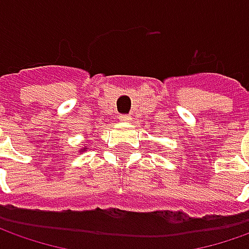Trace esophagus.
<instances>
[{
  "label": "esophagus",
  "mask_w": 249,
  "mask_h": 249,
  "mask_svg": "<svg viewBox=\"0 0 249 249\" xmlns=\"http://www.w3.org/2000/svg\"><path fill=\"white\" fill-rule=\"evenodd\" d=\"M119 119L122 120V122H130V120H131V116H130V115H120Z\"/></svg>",
  "instance_id": "1"
}]
</instances>
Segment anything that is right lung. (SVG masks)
Wrapping results in <instances>:
<instances>
[{"label": "right lung", "mask_w": 249, "mask_h": 249, "mask_svg": "<svg viewBox=\"0 0 249 249\" xmlns=\"http://www.w3.org/2000/svg\"><path fill=\"white\" fill-rule=\"evenodd\" d=\"M84 151H86V149H84Z\"/></svg>", "instance_id": "obj_1"}]
</instances>
